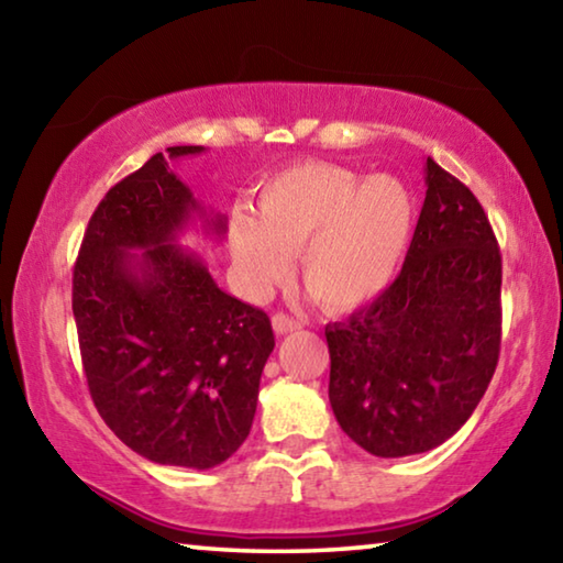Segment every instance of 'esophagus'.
Wrapping results in <instances>:
<instances>
[{"label": "esophagus", "instance_id": "1", "mask_svg": "<svg viewBox=\"0 0 563 563\" xmlns=\"http://www.w3.org/2000/svg\"><path fill=\"white\" fill-rule=\"evenodd\" d=\"M300 328H302V320L288 316V312H275L273 316V330L278 332V335H285V332H292Z\"/></svg>", "mask_w": 563, "mask_h": 563}]
</instances>
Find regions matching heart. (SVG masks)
<instances>
[{"label":"heart","mask_w":563,"mask_h":563,"mask_svg":"<svg viewBox=\"0 0 563 563\" xmlns=\"http://www.w3.org/2000/svg\"><path fill=\"white\" fill-rule=\"evenodd\" d=\"M417 206L405 180L305 161L258 190V216L235 211L231 253L245 288L268 290L300 253V280L325 308H355L383 292L402 263Z\"/></svg>","instance_id":"heart-1"}]
</instances>
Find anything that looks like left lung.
I'll use <instances>...</instances> for the list:
<instances>
[{
    "instance_id": "left-lung-1",
    "label": "left lung",
    "mask_w": 563,
    "mask_h": 563,
    "mask_svg": "<svg viewBox=\"0 0 563 563\" xmlns=\"http://www.w3.org/2000/svg\"><path fill=\"white\" fill-rule=\"evenodd\" d=\"M427 196L395 283L325 328L330 405L375 456L434 450L487 393L501 345V253L482 203L427 158Z\"/></svg>"
}]
</instances>
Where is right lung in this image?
Masks as SVG:
<instances>
[{
    "instance_id": "add662e5",
    "label": "right lung",
    "mask_w": 563,
    "mask_h": 563,
    "mask_svg": "<svg viewBox=\"0 0 563 563\" xmlns=\"http://www.w3.org/2000/svg\"><path fill=\"white\" fill-rule=\"evenodd\" d=\"M168 158L203 146H170ZM206 218L164 154L101 198L74 263L71 310L89 395L103 422L156 464L211 470L251 432L271 318L218 288L176 245ZM225 233V218H206ZM131 250H144L131 256Z\"/></svg>"
}]
</instances>
